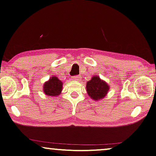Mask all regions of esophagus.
<instances>
[{
  "instance_id": "esophagus-1",
  "label": "esophagus",
  "mask_w": 156,
  "mask_h": 156,
  "mask_svg": "<svg viewBox=\"0 0 156 156\" xmlns=\"http://www.w3.org/2000/svg\"><path fill=\"white\" fill-rule=\"evenodd\" d=\"M72 79L73 80H76V81H80V79H81V78L79 76H73L72 78Z\"/></svg>"
}]
</instances>
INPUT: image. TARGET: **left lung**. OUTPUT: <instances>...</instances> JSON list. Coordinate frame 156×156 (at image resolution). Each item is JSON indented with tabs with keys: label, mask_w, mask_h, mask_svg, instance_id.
Instances as JSON below:
<instances>
[{
	"label": "left lung",
	"mask_w": 156,
	"mask_h": 156,
	"mask_svg": "<svg viewBox=\"0 0 156 156\" xmlns=\"http://www.w3.org/2000/svg\"><path fill=\"white\" fill-rule=\"evenodd\" d=\"M86 91L88 95L94 101H100L105 98L110 89L109 85L99 76H94L86 83Z\"/></svg>",
	"instance_id": "left-lung-1"
}]
</instances>
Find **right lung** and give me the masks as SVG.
Listing matches in <instances>:
<instances>
[{"instance_id":"right-lung-1","label":"right lung","mask_w":156,"mask_h":156,"mask_svg":"<svg viewBox=\"0 0 156 156\" xmlns=\"http://www.w3.org/2000/svg\"><path fill=\"white\" fill-rule=\"evenodd\" d=\"M62 83L58 77L52 76L43 85V91L49 96H58L62 90Z\"/></svg>"}]
</instances>
